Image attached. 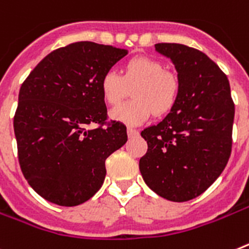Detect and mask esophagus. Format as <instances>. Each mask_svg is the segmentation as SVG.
<instances>
[{"label":"esophagus","mask_w":249,"mask_h":249,"mask_svg":"<svg viewBox=\"0 0 249 249\" xmlns=\"http://www.w3.org/2000/svg\"><path fill=\"white\" fill-rule=\"evenodd\" d=\"M139 134V131L137 129H133V128H128V137L129 138H133V137H137Z\"/></svg>","instance_id":"1"}]
</instances>
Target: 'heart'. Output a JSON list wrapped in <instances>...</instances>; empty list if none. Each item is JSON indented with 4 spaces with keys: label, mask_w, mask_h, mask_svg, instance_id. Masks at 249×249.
Here are the masks:
<instances>
[{
    "label": "heart",
    "mask_w": 249,
    "mask_h": 249,
    "mask_svg": "<svg viewBox=\"0 0 249 249\" xmlns=\"http://www.w3.org/2000/svg\"><path fill=\"white\" fill-rule=\"evenodd\" d=\"M100 89L108 105L119 104L131 89L133 100L112 108L110 118L135 126L148 120L152 112L160 116L170 111L178 99L179 83L160 60L135 57L124 64L121 74L112 70L104 73Z\"/></svg>",
    "instance_id": "b5f03b06"
}]
</instances>
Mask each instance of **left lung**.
<instances>
[{"label":"left lung","instance_id":"1","mask_svg":"<svg viewBox=\"0 0 249 249\" xmlns=\"http://www.w3.org/2000/svg\"><path fill=\"white\" fill-rule=\"evenodd\" d=\"M156 50L175 64L179 92L170 114L141 133L148 150L139 170L157 195L189 201L206 191L227 166L234 102L225 73L206 54L176 43L156 44Z\"/></svg>","mask_w":249,"mask_h":249}]
</instances>
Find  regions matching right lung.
I'll list each match as a JSON object with an SVG mask.
<instances>
[{
	"mask_svg": "<svg viewBox=\"0 0 249 249\" xmlns=\"http://www.w3.org/2000/svg\"><path fill=\"white\" fill-rule=\"evenodd\" d=\"M126 54L92 41L70 44L48 54L21 85L14 118L18 162L48 201L76 206L91 199L105 179L106 158L128 141L124 125L106 123L100 89L104 73Z\"/></svg>",
	"mask_w": 249,
	"mask_h": 249,
	"instance_id": "1",
	"label": "right lung"
}]
</instances>
